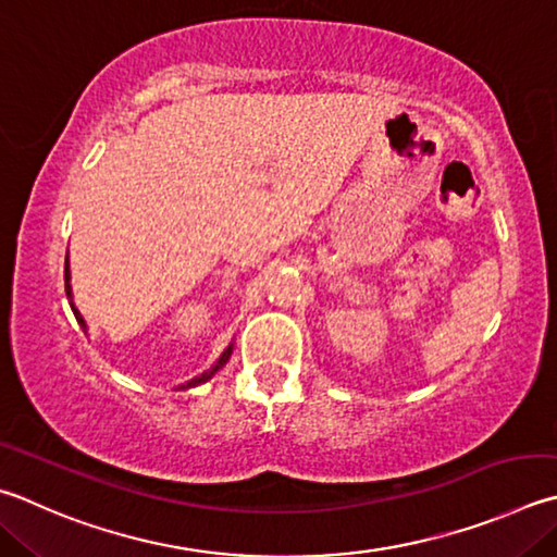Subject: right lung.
<instances>
[{"label":"right lung","mask_w":557,"mask_h":557,"mask_svg":"<svg viewBox=\"0 0 557 557\" xmlns=\"http://www.w3.org/2000/svg\"><path fill=\"white\" fill-rule=\"evenodd\" d=\"M65 295H67V299H70V309H73V313H75V319H77V323L79 326L85 329V333H87V323H85V319H83V313L77 311V307H75V301H73V285H70V258L65 256ZM231 352H234V341L228 343V346L224 348V352H221V356L216 358V362L214 366H211L209 370H205L201 372V375H197V377H191V380H187L185 384H177V389H191V387H197V384H205V382H209L211 377L216 375V372L226 366L228 362V358H231Z\"/></svg>","instance_id":"right-lung-1"}]
</instances>
